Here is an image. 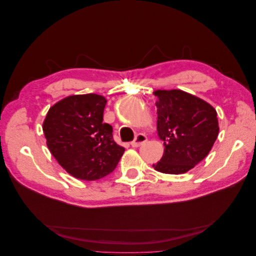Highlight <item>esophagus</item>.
Masks as SVG:
<instances>
[{
    "mask_svg": "<svg viewBox=\"0 0 256 256\" xmlns=\"http://www.w3.org/2000/svg\"><path fill=\"white\" fill-rule=\"evenodd\" d=\"M146 141H147L146 136L143 134H138L136 136L134 140L131 142V146H132V147H138V146L143 145Z\"/></svg>",
    "mask_w": 256,
    "mask_h": 256,
    "instance_id": "esophagus-1",
    "label": "esophagus"
}]
</instances>
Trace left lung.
<instances>
[{
	"label": "left lung",
	"mask_w": 256,
	"mask_h": 256,
	"mask_svg": "<svg viewBox=\"0 0 256 256\" xmlns=\"http://www.w3.org/2000/svg\"><path fill=\"white\" fill-rule=\"evenodd\" d=\"M157 131L164 152L152 168L164 174H184L202 161L218 138L214 108L180 90H157Z\"/></svg>",
	"instance_id": "obj_1"
}]
</instances>
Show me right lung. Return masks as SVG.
<instances>
[{
	"mask_svg": "<svg viewBox=\"0 0 256 256\" xmlns=\"http://www.w3.org/2000/svg\"><path fill=\"white\" fill-rule=\"evenodd\" d=\"M106 99L97 94L72 95L54 104L42 130L58 164L82 180H97L114 171L125 148L102 122Z\"/></svg>",
	"mask_w": 256,
	"mask_h": 256,
	"instance_id": "add662e5",
	"label": "right lung"
}]
</instances>
